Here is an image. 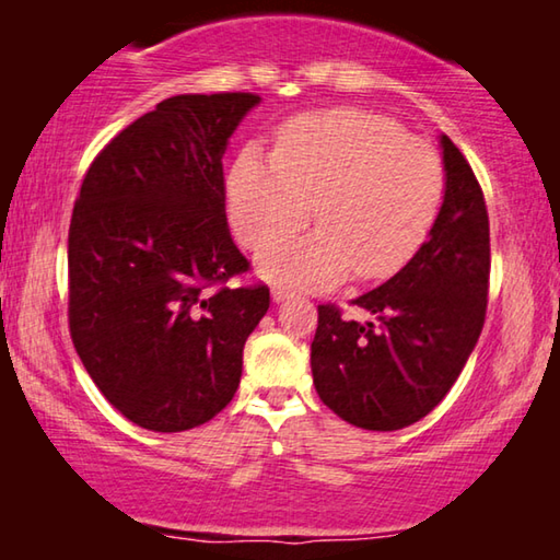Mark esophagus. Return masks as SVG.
I'll use <instances>...</instances> for the list:
<instances>
[{"label": "esophagus", "mask_w": 560, "mask_h": 560, "mask_svg": "<svg viewBox=\"0 0 560 560\" xmlns=\"http://www.w3.org/2000/svg\"><path fill=\"white\" fill-rule=\"evenodd\" d=\"M271 299L277 301V303H281V301H287V299H293V291L283 289V287H273L271 289Z\"/></svg>", "instance_id": "obj_1"}]
</instances>
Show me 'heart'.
Wrapping results in <instances>:
<instances>
[{"label": "heart", "mask_w": 560, "mask_h": 560, "mask_svg": "<svg viewBox=\"0 0 560 560\" xmlns=\"http://www.w3.org/2000/svg\"><path fill=\"white\" fill-rule=\"evenodd\" d=\"M444 200V167L430 143L365 110H326L283 126L273 155L246 148L226 177V210L244 246L261 249L273 283L330 289L355 269L387 279L428 240ZM322 226L277 243L310 219Z\"/></svg>", "instance_id": "heart-1"}]
</instances>
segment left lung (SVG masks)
I'll use <instances>...</instances> for the list:
<instances>
[{
  "label": "left lung",
  "mask_w": 560,
  "mask_h": 560,
  "mask_svg": "<svg viewBox=\"0 0 560 560\" xmlns=\"http://www.w3.org/2000/svg\"><path fill=\"white\" fill-rule=\"evenodd\" d=\"M444 200L428 242L383 287L358 296L368 320L318 306L311 343L316 393L363 430L422 420L457 381L487 316L489 214L459 148L440 136Z\"/></svg>",
  "instance_id": "left-lung-1"
}]
</instances>
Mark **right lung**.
<instances>
[{"label":"right lung","mask_w":560,"mask_h":560,"mask_svg":"<svg viewBox=\"0 0 560 560\" xmlns=\"http://www.w3.org/2000/svg\"><path fill=\"white\" fill-rule=\"evenodd\" d=\"M254 93H183L120 130L83 177L69 226V328L83 368L138 428L222 412L269 308L224 212L222 158Z\"/></svg>","instance_id":"obj_1"}]
</instances>
